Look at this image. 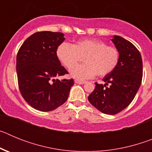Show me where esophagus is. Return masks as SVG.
<instances>
[{
  "instance_id": "1",
  "label": "esophagus",
  "mask_w": 152,
  "mask_h": 152,
  "mask_svg": "<svg viewBox=\"0 0 152 152\" xmlns=\"http://www.w3.org/2000/svg\"><path fill=\"white\" fill-rule=\"evenodd\" d=\"M75 82L76 83V84H85V81H83V80H75Z\"/></svg>"
}]
</instances>
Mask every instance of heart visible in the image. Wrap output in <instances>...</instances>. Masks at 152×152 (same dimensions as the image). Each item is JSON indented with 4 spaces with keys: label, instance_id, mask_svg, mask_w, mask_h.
<instances>
[{
    "label": "heart",
    "instance_id": "heart-1",
    "mask_svg": "<svg viewBox=\"0 0 152 152\" xmlns=\"http://www.w3.org/2000/svg\"><path fill=\"white\" fill-rule=\"evenodd\" d=\"M56 56L68 68H71L84 58L86 63L70 70V75L77 80H86L97 75L105 76L111 73L119 61V52L116 48L107 46L97 39H84L74 45L62 42L57 47Z\"/></svg>",
    "mask_w": 152,
    "mask_h": 152
}]
</instances>
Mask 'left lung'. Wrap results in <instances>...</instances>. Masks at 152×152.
<instances>
[{"label":"left lung","mask_w":152,"mask_h":152,"mask_svg":"<svg viewBox=\"0 0 152 152\" xmlns=\"http://www.w3.org/2000/svg\"><path fill=\"white\" fill-rule=\"evenodd\" d=\"M111 40L119 52V61L116 68L103 78L105 84L95 83V89L88 100L100 112L114 115L133 100L142 84L143 71L142 56L133 44L119 36H114Z\"/></svg>","instance_id":"8db88e82"}]
</instances>
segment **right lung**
Returning <instances> with one entry per match:
<instances>
[{"instance_id":"obj_1","label":"right lung","mask_w":152,"mask_h":152,"mask_svg":"<svg viewBox=\"0 0 152 152\" xmlns=\"http://www.w3.org/2000/svg\"><path fill=\"white\" fill-rule=\"evenodd\" d=\"M62 33L37 32L25 40L17 56L19 89L24 100L36 110L48 112L65 103L73 79L56 77L68 74L56 56L64 40Z\"/></svg>"}]
</instances>
